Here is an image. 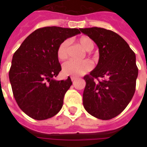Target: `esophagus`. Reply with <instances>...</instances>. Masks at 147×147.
I'll list each match as a JSON object with an SVG mask.
<instances>
[{
    "instance_id": "1",
    "label": "esophagus",
    "mask_w": 147,
    "mask_h": 147,
    "mask_svg": "<svg viewBox=\"0 0 147 147\" xmlns=\"http://www.w3.org/2000/svg\"><path fill=\"white\" fill-rule=\"evenodd\" d=\"M76 79H77V77H76V76H71V80L72 82H75Z\"/></svg>"
}]
</instances>
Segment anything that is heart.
Instances as JSON below:
<instances>
[{"label": "heart", "instance_id": "b5f03b06", "mask_svg": "<svg viewBox=\"0 0 147 147\" xmlns=\"http://www.w3.org/2000/svg\"><path fill=\"white\" fill-rule=\"evenodd\" d=\"M77 42L85 51H92L94 49V42L92 39L88 36H82L78 39ZM56 55L61 61L65 60L69 56V42L67 40L62 41L57 48ZM92 68V62L88 60H83L76 62L73 60L67 61L62 65V72L65 76H82Z\"/></svg>", "mask_w": 147, "mask_h": 147}]
</instances>
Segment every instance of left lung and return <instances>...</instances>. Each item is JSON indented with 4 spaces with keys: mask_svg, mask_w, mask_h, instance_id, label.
Instances as JSON below:
<instances>
[{
    "mask_svg": "<svg viewBox=\"0 0 147 147\" xmlns=\"http://www.w3.org/2000/svg\"><path fill=\"white\" fill-rule=\"evenodd\" d=\"M99 49L95 69L84 77L83 105L91 115L110 120L125 109L136 90L138 68L127 42L113 31L100 27L80 29Z\"/></svg>",
    "mask_w": 147,
    "mask_h": 147,
    "instance_id": "obj_1",
    "label": "left lung"
}]
</instances>
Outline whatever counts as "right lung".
Returning a JSON list of instances; mask_svg holds the SVG:
<instances>
[{
    "label": "right lung",
    "instance_id": "right-lung-1",
    "mask_svg": "<svg viewBox=\"0 0 147 147\" xmlns=\"http://www.w3.org/2000/svg\"><path fill=\"white\" fill-rule=\"evenodd\" d=\"M80 33V29L46 26L36 30L13 55L9 78L17 105L31 118L42 121L55 116L63 105L71 78L56 81L62 70L59 45Z\"/></svg>",
    "mask_w": 147,
    "mask_h": 147
}]
</instances>
